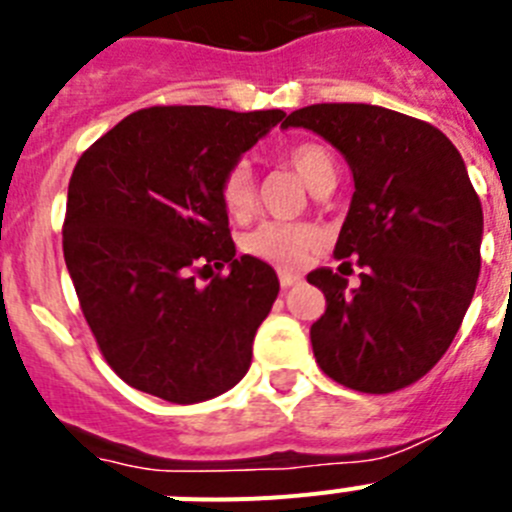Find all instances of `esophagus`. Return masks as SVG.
<instances>
[{
	"label": "esophagus",
	"mask_w": 512,
	"mask_h": 512,
	"mask_svg": "<svg viewBox=\"0 0 512 512\" xmlns=\"http://www.w3.org/2000/svg\"><path fill=\"white\" fill-rule=\"evenodd\" d=\"M302 277H297V274H289V271H279V284H282L284 289L287 287H295V284H300Z\"/></svg>",
	"instance_id": "esophagus-1"
}]
</instances>
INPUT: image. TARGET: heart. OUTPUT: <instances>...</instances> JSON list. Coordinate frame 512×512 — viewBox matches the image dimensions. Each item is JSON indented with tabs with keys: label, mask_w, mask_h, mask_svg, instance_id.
<instances>
[{
	"label": "heart",
	"mask_w": 512,
	"mask_h": 512,
	"mask_svg": "<svg viewBox=\"0 0 512 512\" xmlns=\"http://www.w3.org/2000/svg\"><path fill=\"white\" fill-rule=\"evenodd\" d=\"M279 161L295 171L307 187H315L328 174H336V161L330 151L312 140H300L279 153ZM253 176L246 164H233L220 179V202L230 217H246L253 210ZM320 246V233L302 223H264L246 235L243 248L261 261L279 269H297Z\"/></svg>",
	"instance_id": "heart-1"
}]
</instances>
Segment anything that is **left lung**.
<instances>
[{
    "label": "left lung",
    "instance_id": "1",
    "mask_svg": "<svg viewBox=\"0 0 512 512\" xmlns=\"http://www.w3.org/2000/svg\"><path fill=\"white\" fill-rule=\"evenodd\" d=\"M284 128L323 135L354 171V197L333 256L356 259L361 284L323 266L312 354L333 382L387 395L418 382L454 341L479 277L482 205L446 135L377 104H310Z\"/></svg>",
    "mask_w": 512,
    "mask_h": 512
}]
</instances>
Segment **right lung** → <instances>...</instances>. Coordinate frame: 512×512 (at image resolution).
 Segmentation results:
<instances>
[{"label": "right lung", "instance_id": "right-lung-1", "mask_svg": "<svg viewBox=\"0 0 512 512\" xmlns=\"http://www.w3.org/2000/svg\"><path fill=\"white\" fill-rule=\"evenodd\" d=\"M282 117L146 107L76 161L63 259L104 361L135 390L192 405L248 372L279 279L248 253L235 259L220 179Z\"/></svg>", "mask_w": 512, "mask_h": 512}]
</instances>
